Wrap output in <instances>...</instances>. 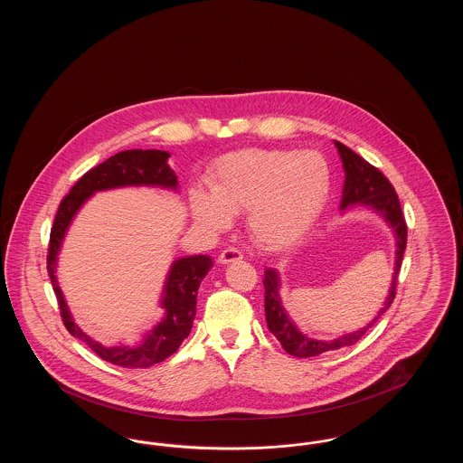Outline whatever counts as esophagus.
I'll return each instance as SVG.
<instances>
[{
	"label": "esophagus",
	"instance_id": "esophagus-1",
	"mask_svg": "<svg viewBox=\"0 0 463 463\" xmlns=\"http://www.w3.org/2000/svg\"><path fill=\"white\" fill-rule=\"evenodd\" d=\"M242 253L238 250V248H234V246H229V248H225L223 251L221 253V257H219V262L221 264H231V262H238V260H241Z\"/></svg>",
	"mask_w": 463,
	"mask_h": 463
}]
</instances>
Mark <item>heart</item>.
I'll list each match as a JSON object with an SVG mask.
<instances>
[{
    "label": "heart",
    "mask_w": 463,
    "mask_h": 463,
    "mask_svg": "<svg viewBox=\"0 0 463 463\" xmlns=\"http://www.w3.org/2000/svg\"><path fill=\"white\" fill-rule=\"evenodd\" d=\"M210 194H191L193 215L212 231L246 212L253 241L278 250L298 241L319 219L331 189L328 161L314 151L242 149L208 170Z\"/></svg>",
    "instance_id": "1"
}]
</instances>
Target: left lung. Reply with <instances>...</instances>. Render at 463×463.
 <instances>
[{
    "instance_id": "1",
    "label": "left lung",
    "mask_w": 463,
    "mask_h": 463,
    "mask_svg": "<svg viewBox=\"0 0 463 463\" xmlns=\"http://www.w3.org/2000/svg\"><path fill=\"white\" fill-rule=\"evenodd\" d=\"M335 146L340 153L342 163H344V170H345V184H344V194H342L340 208L345 210L347 206L355 204V203L372 206L394 227L397 240L394 278H392V287L389 289V297L385 298L378 316L368 326L349 333V335H344L336 340L323 342V340L308 338L295 328V325L291 323V319L288 317L285 308L281 306V298H279V291H278L279 289V276L274 269H265V319H267V326H269L270 333L279 340L283 349L288 354L295 355V357H314V355H319V354L349 347V345H354L366 331L370 330L374 323L378 321V317L392 306V302L396 298L397 278H399V270H401V264H402V255H404V250H406L408 227H406V221H404V215H402V210H401V203L397 198L396 189L392 187L389 178L383 175L378 168H374L373 165H370L366 159L355 155L353 149H349L347 146H344L340 142H335Z\"/></svg>"
}]
</instances>
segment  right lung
<instances>
[{"instance_id": "obj_1", "label": "right lung", "mask_w": 463, "mask_h": 463, "mask_svg": "<svg viewBox=\"0 0 463 463\" xmlns=\"http://www.w3.org/2000/svg\"><path fill=\"white\" fill-rule=\"evenodd\" d=\"M168 157L170 155L166 151L156 149H132L110 156L109 159L89 170L71 187L69 194L59 204L53 227L50 231L46 269L59 302L64 326L72 336L85 342L100 359L121 368H149L178 351L180 344L189 336L193 328L199 283L213 267L212 259L206 255H194L174 262L161 302V306L166 310L165 319L155 326V330L146 336L140 345L104 347L74 325L64 295L55 278L57 253L72 217L93 193L123 185H159L176 189V175L166 163Z\"/></svg>"}]
</instances>
